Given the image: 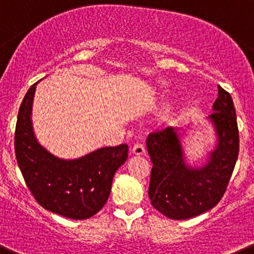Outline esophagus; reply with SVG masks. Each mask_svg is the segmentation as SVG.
I'll return each instance as SVG.
<instances>
[{
    "label": "esophagus",
    "mask_w": 254,
    "mask_h": 254,
    "mask_svg": "<svg viewBox=\"0 0 254 254\" xmlns=\"http://www.w3.org/2000/svg\"><path fill=\"white\" fill-rule=\"evenodd\" d=\"M132 154L134 155H145L146 154V150H145V146L141 144V142H136L132 147Z\"/></svg>",
    "instance_id": "obj_1"
}]
</instances>
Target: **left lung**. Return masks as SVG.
<instances>
[{
  "label": "left lung",
  "instance_id": "8db88e82",
  "mask_svg": "<svg viewBox=\"0 0 254 254\" xmlns=\"http://www.w3.org/2000/svg\"><path fill=\"white\" fill-rule=\"evenodd\" d=\"M212 110L207 119L217 144L201 167L186 162L177 127L154 131L146 139L152 162L149 197L159 212L172 220H187L215 207L232 176L240 151L237 117L231 94L221 87Z\"/></svg>",
  "mask_w": 254,
  "mask_h": 254
}]
</instances>
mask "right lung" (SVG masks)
Masks as SVG:
<instances>
[{
    "instance_id": "obj_1",
    "label": "right lung",
    "mask_w": 254,
    "mask_h": 254,
    "mask_svg": "<svg viewBox=\"0 0 254 254\" xmlns=\"http://www.w3.org/2000/svg\"><path fill=\"white\" fill-rule=\"evenodd\" d=\"M34 83L21 103L14 131V151L26 185L37 202L51 212L85 220L107 203L117 170L127 161V144L102 147L79 159L54 156L34 136L32 104Z\"/></svg>"
}]
</instances>
